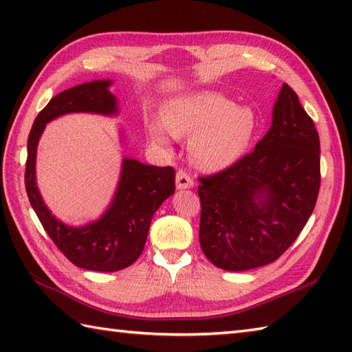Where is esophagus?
<instances>
[{
    "label": "esophagus",
    "mask_w": 352,
    "mask_h": 352,
    "mask_svg": "<svg viewBox=\"0 0 352 352\" xmlns=\"http://www.w3.org/2000/svg\"><path fill=\"white\" fill-rule=\"evenodd\" d=\"M175 183H177L178 189H189V188H192V186H194V180H192V177L184 169L177 170Z\"/></svg>",
    "instance_id": "34e87169"
}]
</instances>
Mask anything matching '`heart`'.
I'll return each mask as SVG.
<instances>
[{
	"label": "heart",
	"mask_w": 352,
	"mask_h": 352,
	"mask_svg": "<svg viewBox=\"0 0 352 352\" xmlns=\"http://www.w3.org/2000/svg\"><path fill=\"white\" fill-rule=\"evenodd\" d=\"M163 122L146 123L155 142L166 144L169 134L190 137L192 162L199 168L218 169L235 162L249 146L256 114L250 107H236L223 94L203 91L166 103Z\"/></svg>",
	"instance_id": "b5f03b06"
}]
</instances>
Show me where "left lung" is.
<instances>
[{
  "label": "left lung",
  "instance_id": "1",
  "mask_svg": "<svg viewBox=\"0 0 352 352\" xmlns=\"http://www.w3.org/2000/svg\"><path fill=\"white\" fill-rule=\"evenodd\" d=\"M198 180L199 244L213 265L243 272L280 258L320 189L319 134L294 89L282 85L272 126L252 153Z\"/></svg>",
  "mask_w": 352,
  "mask_h": 352
}]
</instances>
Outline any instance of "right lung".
Masks as SVG:
<instances>
[{
    "label": "right lung",
    "mask_w": 352,
    "mask_h": 352,
    "mask_svg": "<svg viewBox=\"0 0 352 352\" xmlns=\"http://www.w3.org/2000/svg\"><path fill=\"white\" fill-rule=\"evenodd\" d=\"M109 84L93 80L54 96L36 116L27 140L24 180L33 210L62 254L74 265L93 272H117L134 264L143 252L155 210L175 190L172 166H149L125 158L114 201L99 221L74 229L58 221L47 209L34 178L36 146L45 123L67 113L114 114L117 105L108 91Z\"/></svg>",
    "instance_id": "1"
}]
</instances>
